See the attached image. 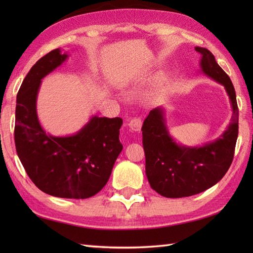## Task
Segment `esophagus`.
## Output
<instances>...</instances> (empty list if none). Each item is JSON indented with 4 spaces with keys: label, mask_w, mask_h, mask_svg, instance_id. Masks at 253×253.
Returning a JSON list of instances; mask_svg holds the SVG:
<instances>
[{
    "label": "esophagus",
    "mask_w": 253,
    "mask_h": 253,
    "mask_svg": "<svg viewBox=\"0 0 253 253\" xmlns=\"http://www.w3.org/2000/svg\"><path fill=\"white\" fill-rule=\"evenodd\" d=\"M128 126L130 127V129L133 131H140L141 126H142V120L140 117H133L128 123Z\"/></svg>",
    "instance_id": "1"
}]
</instances>
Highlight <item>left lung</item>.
Wrapping results in <instances>:
<instances>
[{
	"instance_id": "8db88e82",
	"label": "left lung",
	"mask_w": 253,
	"mask_h": 253,
	"mask_svg": "<svg viewBox=\"0 0 253 253\" xmlns=\"http://www.w3.org/2000/svg\"><path fill=\"white\" fill-rule=\"evenodd\" d=\"M207 76L222 84L230 99L233 116L227 129L215 141L202 147H185L169 136L164 110L150 111L142 125L146 174L153 190L166 198L190 197L221 180L233 162L238 137V105L232 80L206 47H195Z\"/></svg>"
}]
</instances>
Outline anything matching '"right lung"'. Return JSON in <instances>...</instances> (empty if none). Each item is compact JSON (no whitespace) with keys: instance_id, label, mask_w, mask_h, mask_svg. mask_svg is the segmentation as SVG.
I'll return each mask as SVG.
<instances>
[{"instance_id":"1","label":"right lung","mask_w":253,"mask_h":253,"mask_svg":"<svg viewBox=\"0 0 253 253\" xmlns=\"http://www.w3.org/2000/svg\"><path fill=\"white\" fill-rule=\"evenodd\" d=\"M68 55L55 49L41 57L21 84L16 100L15 146L32 182L47 195L87 199L109 180L123 146V120L93 116L76 135L53 137L37 115V95L41 79L54 71Z\"/></svg>"}]
</instances>
